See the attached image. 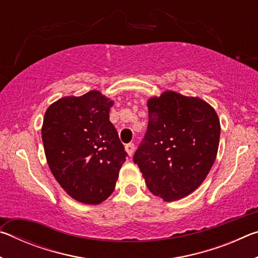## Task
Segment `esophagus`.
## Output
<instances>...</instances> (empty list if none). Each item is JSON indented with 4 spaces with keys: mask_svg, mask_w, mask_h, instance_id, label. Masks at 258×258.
Masks as SVG:
<instances>
[{
    "mask_svg": "<svg viewBox=\"0 0 258 258\" xmlns=\"http://www.w3.org/2000/svg\"><path fill=\"white\" fill-rule=\"evenodd\" d=\"M134 149L135 148H134L133 143H127V145L125 146V150H126V152H127L130 157L134 154Z\"/></svg>",
    "mask_w": 258,
    "mask_h": 258,
    "instance_id": "34e87169",
    "label": "esophagus"
}]
</instances>
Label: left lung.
Masks as SVG:
<instances>
[{
	"label": "left lung",
	"mask_w": 258,
	"mask_h": 258,
	"mask_svg": "<svg viewBox=\"0 0 258 258\" xmlns=\"http://www.w3.org/2000/svg\"><path fill=\"white\" fill-rule=\"evenodd\" d=\"M149 123L133 161L155 196L174 202L202 184L215 161L221 125L206 101L166 91L148 100Z\"/></svg>",
	"instance_id": "left-lung-1"
}]
</instances>
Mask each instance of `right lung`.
<instances>
[{"label": "right lung", "instance_id": "add662e5", "mask_svg": "<svg viewBox=\"0 0 258 258\" xmlns=\"http://www.w3.org/2000/svg\"><path fill=\"white\" fill-rule=\"evenodd\" d=\"M113 101L99 91L64 97L47 108L42 140L47 164L77 202L98 205L115 190L126 151L109 120Z\"/></svg>", "mask_w": 258, "mask_h": 258}]
</instances>
